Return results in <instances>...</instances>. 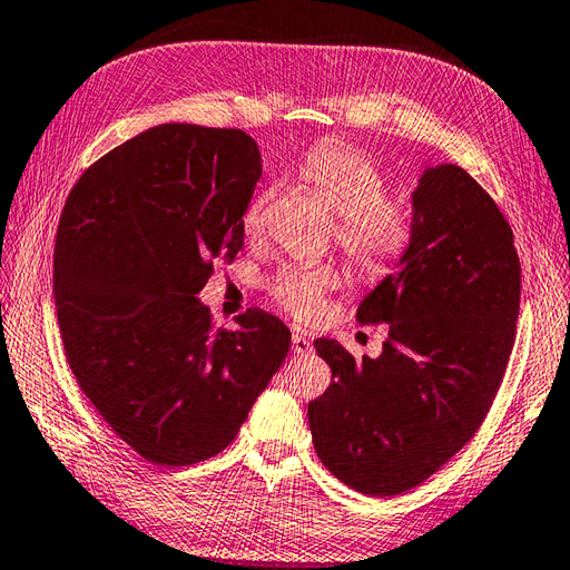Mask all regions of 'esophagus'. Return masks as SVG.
Listing matches in <instances>:
<instances>
[{
    "mask_svg": "<svg viewBox=\"0 0 570 570\" xmlns=\"http://www.w3.org/2000/svg\"><path fill=\"white\" fill-rule=\"evenodd\" d=\"M293 351H295L297 355L312 353V341H309L307 336H304V333L295 331V333H293Z\"/></svg>",
    "mask_w": 570,
    "mask_h": 570,
    "instance_id": "obj_1",
    "label": "esophagus"
}]
</instances>
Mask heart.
<instances>
[{
    "instance_id": "obj_1",
    "label": "heart",
    "mask_w": 570,
    "mask_h": 570,
    "mask_svg": "<svg viewBox=\"0 0 570 570\" xmlns=\"http://www.w3.org/2000/svg\"><path fill=\"white\" fill-rule=\"evenodd\" d=\"M297 176L328 210L336 215V242L357 268L382 273L401 258L411 244V207L384 196V176L357 149L326 140L309 147L297 166ZM271 193L248 203L244 227L256 234L263 225V207ZM341 283L333 268H289L275 277L271 293L289 314L312 322L324 312L328 289Z\"/></svg>"
}]
</instances>
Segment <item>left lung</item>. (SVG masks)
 <instances>
[{"instance_id":"8db88e82","label":"left lung","mask_w":570,"mask_h":570,"mask_svg":"<svg viewBox=\"0 0 570 570\" xmlns=\"http://www.w3.org/2000/svg\"><path fill=\"white\" fill-rule=\"evenodd\" d=\"M493 198L454 164L425 169L396 271L360 302L390 324L380 357L314 343L331 372L307 415L318 460L351 489L390 498L474 438L503 382L520 312V258Z\"/></svg>"}]
</instances>
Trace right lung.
Masks as SVG:
<instances>
[{
	"label": "right lung",
	"mask_w": 570,
	"mask_h": 570,
	"mask_svg": "<svg viewBox=\"0 0 570 570\" xmlns=\"http://www.w3.org/2000/svg\"><path fill=\"white\" fill-rule=\"evenodd\" d=\"M258 178L244 130L164 122L91 164L65 203L52 283L67 363L155 464L225 450L285 363L281 318L254 307L215 328L196 297L215 261L242 252Z\"/></svg>",
	"instance_id": "add662e5"
}]
</instances>
